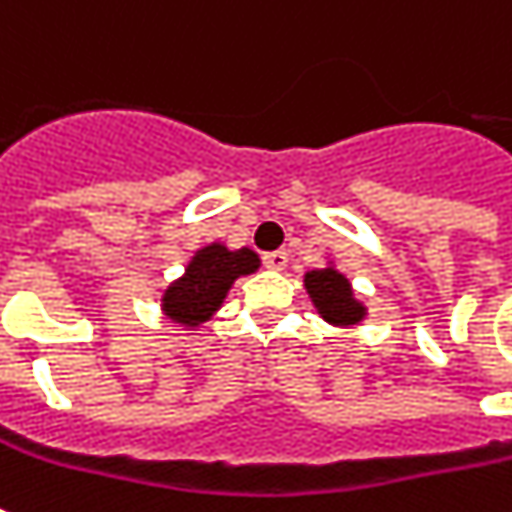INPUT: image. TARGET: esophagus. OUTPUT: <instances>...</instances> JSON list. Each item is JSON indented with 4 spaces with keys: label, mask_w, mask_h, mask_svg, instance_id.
<instances>
[{
    "label": "esophagus",
    "mask_w": 512,
    "mask_h": 512,
    "mask_svg": "<svg viewBox=\"0 0 512 512\" xmlns=\"http://www.w3.org/2000/svg\"><path fill=\"white\" fill-rule=\"evenodd\" d=\"M265 265L271 268V271H284L289 263V252L287 249H279V252H268V255L263 257Z\"/></svg>",
    "instance_id": "obj_1"
}]
</instances>
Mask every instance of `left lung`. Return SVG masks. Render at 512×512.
<instances>
[{
  "mask_svg": "<svg viewBox=\"0 0 512 512\" xmlns=\"http://www.w3.org/2000/svg\"><path fill=\"white\" fill-rule=\"evenodd\" d=\"M305 292L311 297L313 308L321 319L337 329H353L369 316L364 300H358L353 292V284L345 273L335 265V260H327L321 268H311L303 276Z\"/></svg>",
  "mask_w": 512,
  "mask_h": 512,
  "instance_id": "1",
  "label": "left lung"
}]
</instances>
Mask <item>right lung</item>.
<instances>
[{
    "label": "right lung",
    "instance_id": "obj_1",
    "mask_svg": "<svg viewBox=\"0 0 512 512\" xmlns=\"http://www.w3.org/2000/svg\"><path fill=\"white\" fill-rule=\"evenodd\" d=\"M260 265L255 249H231L223 241H209L193 252L185 271L167 284L159 311L170 324L193 335L223 308L236 279L252 276Z\"/></svg>",
    "mask_w": 512,
    "mask_h": 512
}]
</instances>
